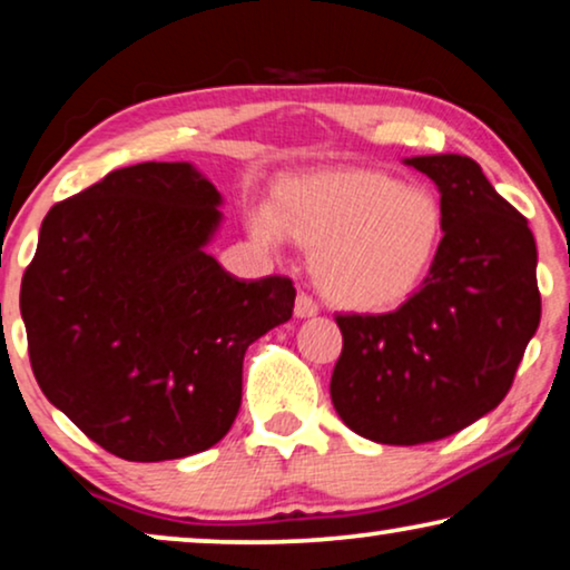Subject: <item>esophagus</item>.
I'll return each instance as SVG.
<instances>
[{"mask_svg":"<svg viewBox=\"0 0 570 570\" xmlns=\"http://www.w3.org/2000/svg\"><path fill=\"white\" fill-rule=\"evenodd\" d=\"M316 314H318L316 301L311 298V295H306V293H298V298H295V316H298V318H311V316H316Z\"/></svg>","mask_w":570,"mask_h":570,"instance_id":"1","label":"esophagus"}]
</instances>
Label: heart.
<instances>
[{
  "label": "heart",
  "mask_w": 570,
  "mask_h": 570,
  "mask_svg": "<svg viewBox=\"0 0 570 570\" xmlns=\"http://www.w3.org/2000/svg\"><path fill=\"white\" fill-rule=\"evenodd\" d=\"M446 209L428 186L376 168H326L287 178L252 233L275 246L279 233L306 248L311 272L334 306L376 314L420 291L439 259Z\"/></svg>",
  "instance_id": "heart-1"
}]
</instances>
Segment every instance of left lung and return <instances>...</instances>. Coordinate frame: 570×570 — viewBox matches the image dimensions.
Wrapping results in <instances>:
<instances>
[{
	"mask_svg": "<svg viewBox=\"0 0 570 570\" xmlns=\"http://www.w3.org/2000/svg\"><path fill=\"white\" fill-rule=\"evenodd\" d=\"M439 186L446 230L431 275L392 314L337 316L332 404L350 431L389 446L454 435L503 402L540 326L527 217L466 155L407 158Z\"/></svg>",
	"mask_w": 570,
	"mask_h": 570,
	"instance_id": "1",
	"label": "left lung"
}]
</instances>
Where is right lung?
<instances>
[{"instance_id":"1","label":"right lung","mask_w":570,"mask_h":570,"mask_svg":"<svg viewBox=\"0 0 570 570\" xmlns=\"http://www.w3.org/2000/svg\"><path fill=\"white\" fill-rule=\"evenodd\" d=\"M220 202L191 163L111 170L49 209L22 275L38 386L127 462L215 446L248 345L293 316L291 277L238 279L205 252Z\"/></svg>"}]
</instances>
